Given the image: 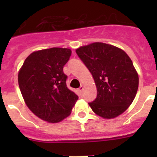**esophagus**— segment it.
I'll return each instance as SVG.
<instances>
[{"label": "esophagus", "mask_w": 157, "mask_h": 157, "mask_svg": "<svg viewBox=\"0 0 157 157\" xmlns=\"http://www.w3.org/2000/svg\"><path fill=\"white\" fill-rule=\"evenodd\" d=\"M83 90H84V86H81L78 88V93H79L80 94H82V92H83Z\"/></svg>", "instance_id": "1"}]
</instances>
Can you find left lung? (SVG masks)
Segmentation results:
<instances>
[{"instance_id": "obj_1", "label": "left lung", "mask_w": 157, "mask_h": 157, "mask_svg": "<svg viewBox=\"0 0 157 157\" xmlns=\"http://www.w3.org/2000/svg\"><path fill=\"white\" fill-rule=\"evenodd\" d=\"M76 53L92 74L97 86V98L89 103L94 112L112 119L125 112L138 88V73L128 55L101 42L80 47Z\"/></svg>"}]
</instances>
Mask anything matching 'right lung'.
Wrapping results in <instances>:
<instances>
[{
    "label": "right lung",
    "instance_id": "add662e5",
    "mask_svg": "<svg viewBox=\"0 0 157 157\" xmlns=\"http://www.w3.org/2000/svg\"><path fill=\"white\" fill-rule=\"evenodd\" d=\"M69 48H51L32 52L19 70L18 82L30 110L48 123H58L69 116L78 97L67 87L63 66Z\"/></svg>",
    "mask_w": 157,
    "mask_h": 157
}]
</instances>
